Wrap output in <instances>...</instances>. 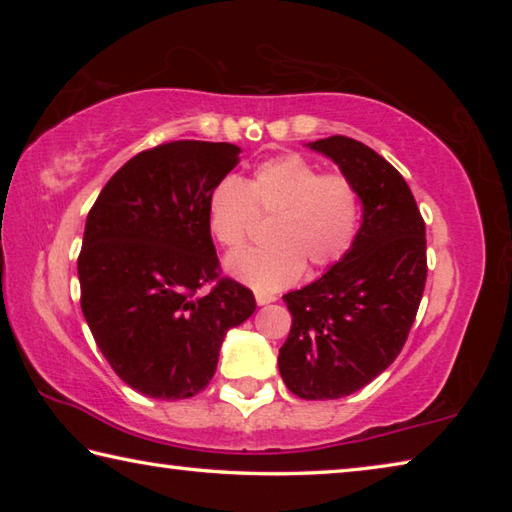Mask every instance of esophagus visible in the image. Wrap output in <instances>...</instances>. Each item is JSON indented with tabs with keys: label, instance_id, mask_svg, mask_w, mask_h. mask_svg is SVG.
<instances>
[{
	"label": "esophagus",
	"instance_id": "1",
	"mask_svg": "<svg viewBox=\"0 0 512 512\" xmlns=\"http://www.w3.org/2000/svg\"><path fill=\"white\" fill-rule=\"evenodd\" d=\"M255 300H257L259 307H264V305H271V302H275V296H273V293H266V291H255Z\"/></svg>",
	"mask_w": 512,
	"mask_h": 512
}]
</instances>
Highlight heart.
<instances>
[{"mask_svg": "<svg viewBox=\"0 0 512 512\" xmlns=\"http://www.w3.org/2000/svg\"><path fill=\"white\" fill-rule=\"evenodd\" d=\"M255 212L273 216L266 239L271 246L250 248L225 262V273L257 291H280L298 282L305 264L325 271L350 253L361 225L357 187L296 153L259 164L246 183L223 178L205 205L210 235L225 250L244 246Z\"/></svg>", "mask_w": 512, "mask_h": 512, "instance_id": "1", "label": "heart"}]
</instances>
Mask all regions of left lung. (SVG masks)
I'll use <instances>...</instances> for the list:
<instances>
[{
	"instance_id": "left-lung-1",
	"label": "left lung",
	"mask_w": 512,
	"mask_h": 512,
	"mask_svg": "<svg viewBox=\"0 0 512 512\" xmlns=\"http://www.w3.org/2000/svg\"><path fill=\"white\" fill-rule=\"evenodd\" d=\"M307 146L357 187L363 214L350 253L282 296L293 323L277 366L302 400H339L400 354L427 282V239L406 180L370 146L343 135Z\"/></svg>"
}]
</instances>
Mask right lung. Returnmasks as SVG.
I'll list each match as a JSON object with an SVG mask.
<instances>
[{"label":"right lung","instance_id":"obj_1","mask_svg":"<svg viewBox=\"0 0 512 512\" xmlns=\"http://www.w3.org/2000/svg\"><path fill=\"white\" fill-rule=\"evenodd\" d=\"M228 142H169L128 160L101 189L79 255L81 309L121 381L185 400L214 377L228 329L253 316V291L219 277L205 223L212 189L237 167Z\"/></svg>","mask_w":512,"mask_h":512}]
</instances>
